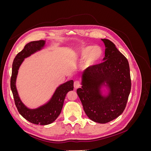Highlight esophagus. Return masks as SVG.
I'll return each instance as SVG.
<instances>
[{
    "label": "esophagus",
    "mask_w": 151,
    "mask_h": 151,
    "mask_svg": "<svg viewBox=\"0 0 151 151\" xmlns=\"http://www.w3.org/2000/svg\"><path fill=\"white\" fill-rule=\"evenodd\" d=\"M74 88H75L76 89L79 88V87L81 86V83H80V81H76L74 82Z\"/></svg>",
    "instance_id": "obj_1"
}]
</instances>
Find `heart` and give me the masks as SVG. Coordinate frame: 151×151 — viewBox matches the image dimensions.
I'll list each match as a JSON object with an SVG mask.
<instances>
[{"mask_svg": "<svg viewBox=\"0 0 151 151\" xmlns=\"http://www.w3.org/2000/svg\"><path fill=\"white\" fill-rule=\"evenodd\" d=\"M99 50L98 54H97V50ZM96 53L95 54V53ZM97 55H96V54ZM101 50L98 47H86L82 48L80 51V56L81 59L86 58L85 65L88 67H91L94 65L101 57Z\"/></svg>", "mask_w": 151, "mask_h": 151, "instance_id": "obj_1", "label": "heart"}]
</instances>
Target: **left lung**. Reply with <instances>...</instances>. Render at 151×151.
I'll list each match as a JSON object with an SVG mask.
<instances>
[{
	"instance_id": "8db88e82",
	"label": "left lung",
	"mask_w": 151,
	"mask_h": 151,
	"mask_svg": "<svg viewBox=\"0 0 151 151\" xmlns=\"http://www.w3.org/2000/svg\"><path fill=\"white\" fill-rule=\"evenodd\" d=\"M105 45L103 62L89 67L82 75V87L77 93L84 110L91 120L106 123L124 111L131 90L130 67L127 58L110 40L101 39ZM106 82L110 93L100 92Z\"/></svg>"
}]
</instances>
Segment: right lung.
<instances>
[{
    "mask_svg": "<svg viewBox=\"0 0 151 151\" xmlns=\"http://www.w3.org/2000/svg\"><path fill=\"white\" fill-rule=\"evenodd\" d=\"M45 44L44 40L34 41L26 44L23 50L18 53L12 63L11 88L12 92L16 106L20 115L28 122L36 125H48L55 120L60 115L66 94L74 89L72 80L60 85L56 89L50 101L42 106L31 109L22 103L18 96L16 87V81L19 68L24 59L31 54L42 49Z\"/></svg>",
    "mask_w": 151,
    "mask_h": 151,
    "instance_id": "obj_1",
    "label": "right lung"
}]
</instances>
